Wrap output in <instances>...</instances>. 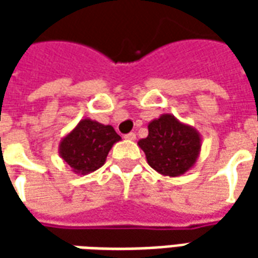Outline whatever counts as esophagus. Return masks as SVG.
<instances>
[{
	"label": "esophagus",
	"instance_id": "esophagus-1",
	"mask_svg": "<svg viewBox=\"0 0 258 258\" xmlns=\"http://www.w3.org/2000/svg\"><path fill=\"white\" fill-rule=\"evenodd\" d=\"M137 138V135L135 133H128V134L124 135V140H128V141H134Z\"/></svg>",
	"mask_w": 258,
	"mask_h": 258
}]
</instances>
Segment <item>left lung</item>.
I'll return each mask as SVG.
<instances>
[{"instance_id": "left-lung-1", "label": "left lung", "mask_w": 258, "mask_h": 258, "mask_svg": "<svg viewBox=\"0 0 258 258\" xmlns=\"http://www.w3.org/2000/svg\"><path fill=\"white\" fill-rule=\"evenodd\" d=\"M148 137L138 141V146L145 152L148 164L157 173L174 178L196 164L202 135L195 127L170 113H163L148 124Z\"/></svg>"}]
</instances>
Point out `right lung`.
Masks as SVG:
<instances>
[{"label":"right lung","mask_w":258,"mask_h":258,"mask_svg":"<svg viewBox=\"0 0 258 258\" xmlns=\"http://www.w3.org/2000/svg\"><path fill=\"white\" fill-rule=\"evenodd\" d=\"M121 140L112 125L85 117L59 142V156L74 174L87 175L102 167L112 146Z\"/></svg>","instance_id":"1"}]
</instances>
